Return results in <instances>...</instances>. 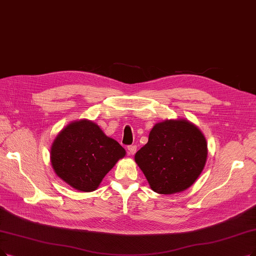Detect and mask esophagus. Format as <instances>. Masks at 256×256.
Instances as JSON below:
<instances>
[{"label": "esophagus", "instance_id": "1", "mask_svg": "<svg viewBox=\"0 0 256 256\" xmlns=\"http://www.w3.org/2000/svg\"><path fill=\"white\" fill-rule=\"evenodd\" d=\"M128 152H129V154L134 156V153L136 152V145H130V146H128Z\"/></svg>", "mask_w": 256, "mask_h": 256}]
</instances>
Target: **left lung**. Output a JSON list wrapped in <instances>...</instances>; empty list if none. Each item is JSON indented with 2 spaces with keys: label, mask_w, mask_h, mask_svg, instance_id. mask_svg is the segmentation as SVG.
<instances>
[{
  "label": "left lung",
  "mask_w": 256,
  "mask_h": 256,
  "mask_svg": "<svg viewBox=\"0 0 256 256\" xmlns=\"http://www.w3.org/2000/svg\"><path fill=\"white\" fill-rule=\"evenodd\" d=\"M207 156L206 138L196 125L187 120H166L153 126L134 160L153 191L173 194L193 185Z\"/></svg>",
  "instance_id": "left-lung-1"
}]
</instances>
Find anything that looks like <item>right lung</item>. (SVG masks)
Returning <instances> with one entry per match:
<instances>
[{"instance_id": "1", "label": "right lung", "mask_w": 256, "mask_h": 256, "mask_svg": "<svg viewBox=\"0 0 256 256\" xmlns=\"http://www.w3.org/2000/svg\"><path fill=\"white\" fill-rule=\"evenodd\" d=\"M126 154L116 140L108 138L96 122L80 120L60 132L50 149L56 176L72 188L96 190L107 173Z\"/></svg>"}]
</instances>
